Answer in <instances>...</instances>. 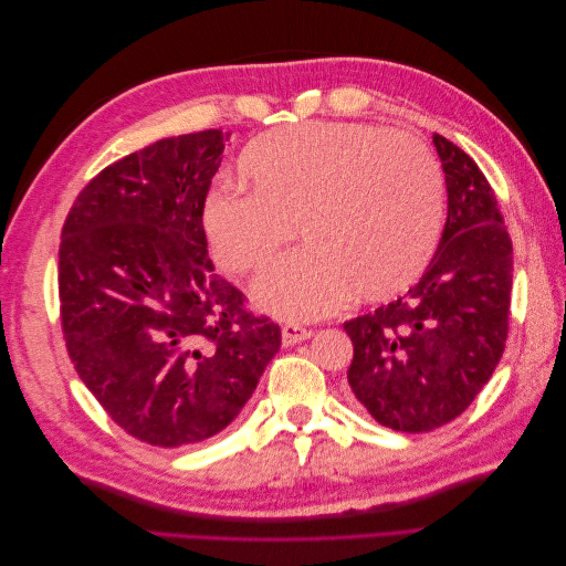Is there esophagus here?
Returning <instances> with one entry per match:
<instances>
[{
	"mask_svg": "<svg viewBox=\"0 0 566 566\" xmlns=\"http://www.w3.org/2000/svg\"><path fill=\"white\" fill-rule=\"evenodd\" d=\"M281 335H283V345L285 347H293V345H297V342H302V339H310L312 331L304 328V325H300V323H285Z\"/></svg>",
	"mask_w": 566,
	"mask_h": 566,
	"instance_id": "obj_1",
	"label": "esophagus"
}]
</instances>
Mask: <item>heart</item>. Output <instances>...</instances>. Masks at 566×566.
I'll return each instance as SVG.
<instances>
[{"label": "heart", "instance_id": "b5f03b06", "mask_svg": "<svg viewBox=\"0 0 566 566\" xmlns=\"http://www.w3.org/2000/svg\"><path fill=\"white\" fill-rule=\"evenodd\" d=\"M238 172L248 191L217 186L200 221L214 262L254 287L279 316L337 312L356 293L382 302L413 285L432 262L443 224V177L416 136L364 123H302L248 144Z\"/></svg>", "mask_w": 566, "mask_h": 566}]
</instances>
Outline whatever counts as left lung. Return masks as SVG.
<instances>
[{"label":"left lung","instance_id":"left-lung-1","mask_svg":"<svg viewBox=\"0 0 566 566\" xmlns=\"http://www.w3.org/2000/svg\"><path fill=\"white\" fill-rule=\"evenodd\" d=\"M449 214L422 279L397 302L345 323L354 399L397 432L455 420L499 366L510 318L512 241L482 169L434 134Z\"/></svg>","mask_w":566,"mask_h":566}]
</instances>
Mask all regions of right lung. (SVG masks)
<instances>
[{"label": "right lung", "mask_w": 566, "mask_h": 566, "mask_svg": "<svg viewBox=\"0 0 566 566\" xmlns=\"http://www.w3.org/2000/svg\"><path fill=\"white\" fill-rule=\"evenodd\" d=\"M229 134L160 139L108 165L73 202L59 250L71 361L134 439L179 449L241 413L281 328L219 279L200 208Z\"/></svg>", "instance_id": "1"}]
</instances>
